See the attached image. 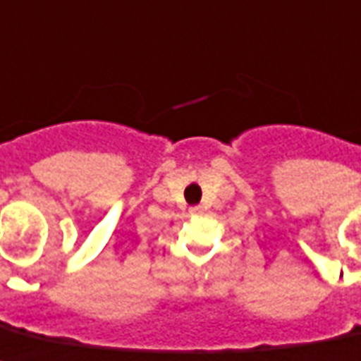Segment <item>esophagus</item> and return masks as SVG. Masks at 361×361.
<instances>
[{
	"label": "esophagus",
	"instance_id": "obj_1",
	"mask_svg": "<svg viewBox=\"0 0 361 361\" xmlns=\"http://www.w3.org/2000/svg\"><path fill=\"white\" fill-rule=\"evenodd\" d=\"M190 212H192V214H201V212H203V209H201V207H192V209H190Z\"/></svg>",
	"mask_w": 361,
	"mask_h": 361
}]
</instances>
